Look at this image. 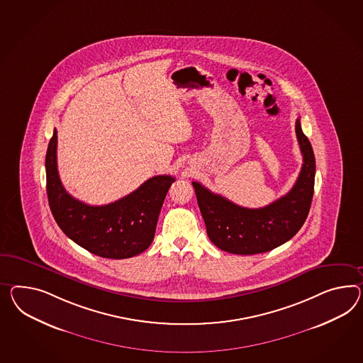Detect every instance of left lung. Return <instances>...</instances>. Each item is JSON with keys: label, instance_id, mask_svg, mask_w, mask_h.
Instances as JSON below:
<instances>
[{"label": "left lung", "instance_id": "1", "mask_svg": "<svg viewBox=\"0 0 363 363\" xmlns=\"http://www.w3.org/2000/svg\"><path fill=\"white\" fill-rule=\"evenodd\" d=\"M303 166L295 186L267 206L250 209L234 204L194 182L197 204L209 240L223 251L251 255L272 250L289 241L307 220L313 197L316 160L311 142L296 120Z\"/></svg>", "mask_w": 363, "mask_h": 363}]
</instances>
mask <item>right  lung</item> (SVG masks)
Masks as SVG:
<instances>
[{
	"instance_id": "obj_1",
	"label": "right lung",
	"mask_w": 363,
	"mask_h": 363,
	"mask_svg": "<svg viewBox=\"0 0 363 363\" xmlns=\"http://www.w3.org/2000/svg\"><path fill=\"white\" fill-rule=\"evenodd\" d=\"M56 145L55 129L46 154L47 197L65 235L103 258L125 259L146 250L154 240L162 205L175 177H151L130 195L111 204H85L69 195L60 182Z\"/></svg>"
}]
</instances>
